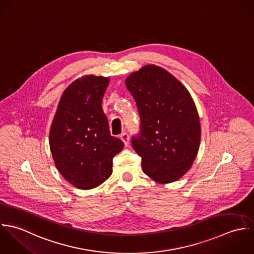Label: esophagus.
Wrapping results in <instances>:
<instances>
[{"mask_svg":"<svg viewBox=\"0 0 254 254\" xmlns=\"http://www.w3.org/2000/svg\"><path fill=\"white\" fill-rule=\"evenodd\" d=\"M120 137H121V139L124 141L125 145H127V144H128V142H129V135H128L127 132H126V131L123 132Z\"/></svg>","mask_w":254,"mask_h":254,"instance_id":"obj_1","label":"esophagus"}]
</instances>
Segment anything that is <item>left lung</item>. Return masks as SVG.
<instances>
[{
    "label": "left lung",
    "mask_w": 254,
    "mask_h": 254,
    "mask_svg": "<svg viewBox=\"0 0 254 254\" xmlns=\"http://www.w3.org/2000/svg\"><path fill=\"white\" fill-rule=\"evenodd\" d=\"M126 85L140 117L131 144L143 172L161 184L178 181L190 169L200 143L199 117L190 92L155 64L131 73Z\"/></svg>",
    "instance_id": "left-lung-1"
}]
</instances>
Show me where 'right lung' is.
Instances as JSON below:
<instances>
[{"mask_svg": "<svg viewBox=\"0 0 254 254\" xmlns=\"http://www.w3.org/2000/svg\"><path fill=\"white\" fill-rule=\"evenodd\" d=\"M109 78L86 75L64 91L52 123L49 143L55 165L75 188L91 190L113 172L124 142L112 136L102 109Z\"/></svg>", "mask_w": 254, "mask_h": 254, "instance_id": "1", "label": "right lung"}]
</instances>
